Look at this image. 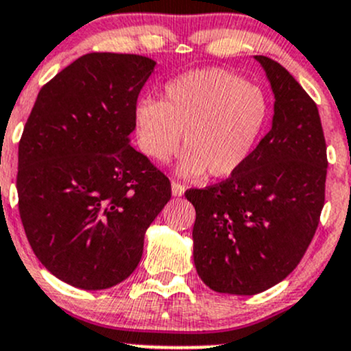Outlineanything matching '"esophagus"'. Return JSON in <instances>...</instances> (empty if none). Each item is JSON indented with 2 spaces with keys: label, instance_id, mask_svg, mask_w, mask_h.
Wrapping results in <instances>:
<instances>
[{
  "label": "esophagus",
  "instance_id": "obj_1",
  "mask_svg": "<svg viewBox=\"0 0 351 351\" xmlns=\"http://www.w3.org/2000/svg\"><path fill=\"white\" fill-rule=\"evenodd\" d=\"M184 192H186V186L180 182H176V180H172V194L179 197V195H182Z\"/></svg>",
  "mask_w": 351,
  "mask_h": 351
}]
</instances>
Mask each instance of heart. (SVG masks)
<instances>
[{"instance_id":"heart-1","label":"heart","mask_w":351,"mask_h":351,"mask_svg":"<svg viewBox=\"0 0 351 351\" xmlns=\"http://www.w3.org/2000/svg\"><path fill=\"white\" fill-rule=\"evenodd\" d=\"M266 119L263 90L221 69L180 75L165 86L162 101L144 99L135 107L137 142L149 159H171L184 132V176H231L251 156Z\"/></svg>"}]
</instances>
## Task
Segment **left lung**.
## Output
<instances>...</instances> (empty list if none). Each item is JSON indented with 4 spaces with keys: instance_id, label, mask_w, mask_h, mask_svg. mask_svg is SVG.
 Wrapping results in <instances>:
<instances>
[{
    "instance_id": "1",
    "label": "left lung",
    "mask_w": 351,
    "mask_h": 351,
    "mask_svg": "<svg viewBox=\"0 0 351 351\" xmlns=\"http://www.w3.org/2000/svg\"><path fill=\"white\" fill-rule=\"evenodd\" d=\"M256 60L276 99L273 127L228 179L186 191L195 209V269L210 289L229 295H258L285 280L310 246L325 204L318 107L285 66Z\"/></svg>"
}]
</instances>
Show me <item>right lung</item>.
<instances>
[{
  "mask_svg": "<svg viewBox=\"0 0 351 351\" xmlns=\"http://www.w3.org/2000/svg\"><path fill=\"white\" fill-rule=\"evenodd\" d=\"M156 62L86 53L43 85L18 147V209L40 263L82 289L129 278L171 180L130 145Z\"/></svg>",
  "mask_w": 351,
  "mask_h": 351,
  "instance_id": "right-lung-1",
  "label": "right lung"
}]
</instances>
